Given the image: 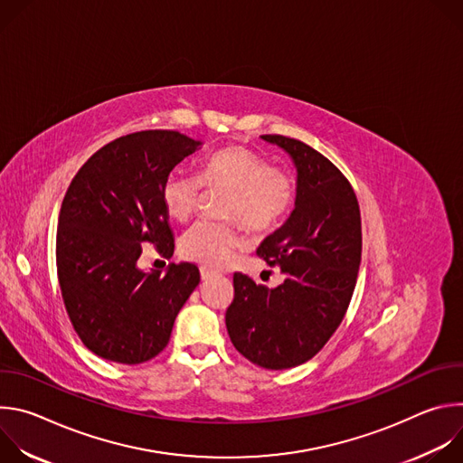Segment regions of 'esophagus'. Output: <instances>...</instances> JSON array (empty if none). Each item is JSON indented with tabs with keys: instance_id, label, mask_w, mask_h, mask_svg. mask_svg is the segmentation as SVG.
Masks as SVG:
<instances>
[{
	"instance_id": "34e87169",
	"label": "esophagus",
	"mask_w": 463,
	"mask_h": 463,
	"mask_svg": "<svg viewBox=\"0 0 463 463\" xmlns=\"http://www.w3.org/2000/svg\"><path fill=\"white\" fill-rule=\"evenodd\" d=\"M200 273H202V280H205V282L211 280V279H214V277H218V273L213 271V269H209V268H202Z\"/></svg>"
}]
</instances>
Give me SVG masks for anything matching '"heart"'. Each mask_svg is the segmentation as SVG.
Masks as SVG:
<instances>
[{"instance_id":"heart-1","label":"heart","mask_w":463,"mask_h":463,"mask_svg":"<svg viewBox=\"0 0 463 463\" xmlns=\"http://www.w3.org/2000/svg\"><path fill=\"white\" fill-rule=\"evenodd\" d=\"M202 177L209 184H223L232 190L227 214L240 218L249 229L263 231L273 227L293 202V181L273 168L261 156L243 148L229 146L211 154L202 166ZM202 179L172 172L161 186V200L170 218L186 222L197 203ZM245 238L236 225L200 222L181 238L184 258L207 268H222L232 250L243 245Z\"/></svg>"}]
</instances>
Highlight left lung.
I'll use <instances>...</instances> for the list:
<instances>
[{"mask_svg":"<svg viewBox=\"0 0 463 463\" xmlns=\"http://www.w3.org/2000/svg\"><path fill=\"white\" fill-rule=\"evenodd\" d=\"M261 139L282 148L297 170L291 214L258 247L269 266H280L284 282L268 289L236 273L225 324L245 359L286 370L318 354L343 322L361 263V213L348 179L322 154L284 136Z\"/></svg>","mask_w":463,"mask_h":463,"instance_id":"1","label":"left lung"}]
</instances>
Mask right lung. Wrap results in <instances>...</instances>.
Wrapping results in <instances>:
<instances>
[{
  "mask_svg": "<svg viewBox=\"0 0 463 463\" xmlns=\"http://www.w3.org/2000/svg\"><path fill=\"white\" fill-rule=\"evenodd\" d=\"M202 146L179 131H137L95 152L65 192L56 232L60 289L79 337L102 359L139 364L163 352L200 284L190 261L170 263L163 275L137 260L145 243L174 254L161 186Z\"/></svg>",
  "mask_w": 463,
  "mask_h": 463,
  "instance_id": "add662e5",
  "label": "right lung"
}]
</instances>
